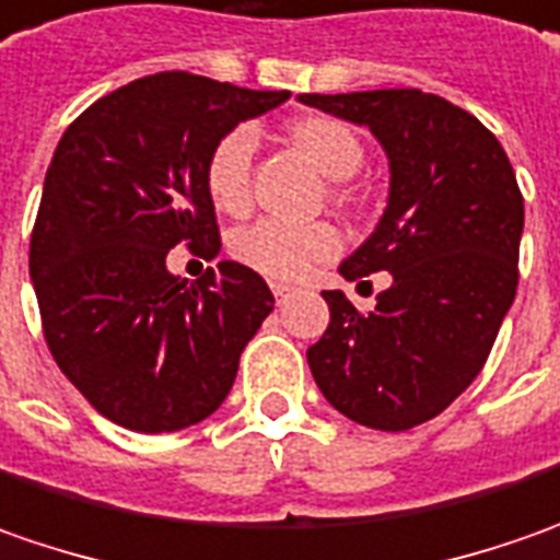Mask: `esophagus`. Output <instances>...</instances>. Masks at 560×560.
<instances>
[{"mask_svg": "<svg viewBox=\"0 0 560 560\" xmlns=\"http://www.w3.org/2000/svg\"><path fill=\"white\" fill-rule=\"evenodd\" d=\"M294 291H298V288H291V284H272L276 303H288V300L294 298Z\"/></svg>", "mask_w": 560, "mask_h": 560, "instance_id": "34e87169", "label": "esophagus"}]
</instances>
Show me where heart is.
I'll return each instance as SVG.
<instances>
[{"mask_svg": "<svg viewBox=\"0 0 560 560\" xmlns=\"http://www.w3.org/2000/svg\"><path fill=\"white\" fill-rule=\"evenodd\" d=\"M288 139L328 176L350 179L365 161V145L347 120L328 114H306L288 124ZM254 129L235 126L210 148L203 164V188L222 213L238 217L250 207V170H254ZM340 235L328 222L294 225L260 220L232 238L235 260L272 281H300L318 262L338 257Z\"/></svg>", "mask_w": 560, "mask_h": 560, "instance_id": "b5f03b06", "label": "heart"}]
</instances>
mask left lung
I'll return each mask as SVG.
<instances>
[{
  "label": "left lung",
  "mask_w": 560,
  "mask_h": 560,
  "mask_svg": "<svg viewBox=\"0 0 560 560\" xmlns=\"http://www.w3.org/2000/svg\"><path fill=\"white\" fill-rule=\"evenodd\" d=\"M369 126L390 161L387 210L340 276L390 272L372 313L343 291L306 350L325 399L375 431H409L443 412L490 357L517 291L524 195L505 148L474 114L421 89L300 95Z\"/></svg>",
  "instance_id": "left-lung-1"
}]
</instances>
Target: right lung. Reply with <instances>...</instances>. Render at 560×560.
I'll return each instance as SVG.
<instances>
[{
	"label": "right lung",
	"instance_id": "right-lung-1",
	"mask_svg": "<svg viewBox=\"0 0 560 560\" xmlns=\"http://www.w3.org/2000/svg\"><path fill=\"white\" fill-rule=\"evenodd\" d=\"M288 98L164 70L89 105L55 148L30 279L58 369L114 424L183 431L232 390L276 298L242 262L185 281L166 254L176 244L201 260L220 254L207 154Z\"/></svg>",
	"mask_w": 560,
	"mask_h": 560
}]
</instances>
